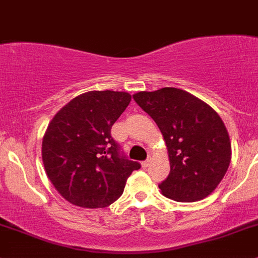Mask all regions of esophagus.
<instances>
[{
  "label": "esophagus",
  "mask_w": 258,
  "mask_h": 258,
  "mask_svg": "<svg viewBox=\"0 0 258 258\" xmlns=\"http://www.w3.org/2000/svg\"><path fill=\"white\" fill-rule=\"evenodd\" d=\"M150 162H151V160H150V158H147V160H145L144 162H142V167H144V168L148 167V165H150Z\"/></svg>",
  "instance_id": "esophagus-1"
}]
</instances>
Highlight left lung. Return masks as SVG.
<instances>
[{
    "label": "left lung",
    "instance_id": "obj_1",
    "mask_svg": "<svg viewBox=\"0 0 258 258\" xmlns=\"http://www.w3.org/2000/svg\"><path fill=\"white\" fill-rule=\"evenodd\" d=\"M163 135L170 175L158 184L166 197L195 202L207 197L223 178L231 161V144L221 117L207 103L175 87L134 95Z\"/></svg>",
    "mask_w": 258,
    "mask_h": 258
}]
</instances>
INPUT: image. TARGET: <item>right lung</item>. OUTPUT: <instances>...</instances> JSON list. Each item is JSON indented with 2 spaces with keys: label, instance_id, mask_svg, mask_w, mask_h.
Returning a JSON list of instances; mask_svg holds the SVG:
<instances>
[{
  "label": "right lung",
  "instance_id": "right-lung-1",
  "mask_svg": "<svg viewBox=\"0 0 258 258\" xmlns=\"http://www.w3.org/2000/svg\"><path fill=\"white\" fill-rule=\"evenodd\" d=\"M130 101L127 92L90 91L70 101L48 124L42 141L46 173L72 205L110 206L119 199L132 171L141 168L111 136Z\"/></svg>",
  "mask_w": 258,
  "mask_h": 258
}]
</instances>
